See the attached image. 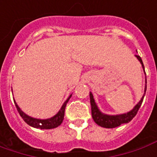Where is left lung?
Segmentation results:
<instances>
[{
  "mask_svg": "<svg viewBox=\"0 0 157 157\" xmlns=\"http://www.w3.org/2000/svg\"><path fill=\"white\" fill-rule=\"evenodd\" d=\"M137 57V59L140 61L142 66L144 70V66L143 63V61L142 58L139 56L136 55ZM145 82L147 83V81H145ZM146 89H147V86L145 85V89H144V94H145ZM144 96L142 97L141 101L137 103V105H135V107L127 113H124V114H120V115H113V116H111V115H106L102 113L101 111L99 110L98 106H97L96 103L94 101V96H93L92 93L89 94V96H90V103H91V110H92V117L93 119L94 120V122L100 125L101 127L105 128H115L118 127L119 125H121L122 124H126L129 123L131 120H132L137 113V111L139 110L140 106L142 105V102L144 101Z\"/></svg>",
  "mask_w": 157,
  "mask_h": 157,
  "instance_id": "1",
  "label": "left lung"
}]
</instances>
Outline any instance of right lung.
Wrapping results in <instances>:
<instances>
[{"label":"right lung","instance_id":"obj_1","mask_svg":"<svg viewBox=\"0 0 157 157\" xmlns=\"http://www.w3.org/2000/svg\"><path fill=\"white\" fill-rule=\"evenodd\" d=\"M70 95L67 101H65L63 103V105L62 106V108L60 109V111L56 113L54 117H52L51 119H34V118H32V117H29L28 115H26L25 113H24L20 108L18 106V105L16 104V102H14L15 104L16 108H17V111L18 113H20V115L21 116V118L24 119L25 123L27 124H29L30 126H33L34 128H39V129H53V128H56L57 126H59L63 120V118H64V112H65V107H66V105L68 103V101L70 99Z\"/></svg>","mask_w":157,"mask_h":157}]
</instances>
